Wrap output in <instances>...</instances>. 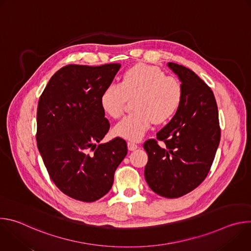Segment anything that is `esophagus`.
<instances>
[{
	"label": "esophagus",
	"instance_id": "esophagus-1",
	"mask_svg": "<svg viewBox=\"0 0 251 251\" xmlns=\"http://www.w3.org/2000/svg\"><path fill=\"white\" fill-rule=\"evenodd\" d=\"M127 145H128V149L130 151H134V150H136L138 148V145L135 144V143H133V142H128Z\"/></svg>",
	"mask_w": 251,
	"mask_h": 251
}]
</instances>
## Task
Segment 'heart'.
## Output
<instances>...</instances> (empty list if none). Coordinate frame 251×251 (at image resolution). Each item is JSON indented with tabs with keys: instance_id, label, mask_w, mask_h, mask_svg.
<instances>
[{
	"instance_id": "b5f03b06",
	"label": "heart",
	"mask_w": 251,
	"mask_h": 251,
	"mask_svg": "<svg viewBox=\"0 0 251 251\" xmlns=\"http://www.w3.org/2000/svg\"><path fill=\"white\" fill-rule=\"evenodd\" d=\"M134 111L114 129L116 135L138 141L154 122L160 125L176 112L183 99V86L174 76H167L159 67L134 64L120 77L119 85L107 86L100 95L102 109L114 119L120 118L133 99Z\"/></svg>"
}]
</instances>
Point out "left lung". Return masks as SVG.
<instances>
[{
    "mask_svg": "<svg viewBox=\"0 0 251 251\" xmlns=\"http://www.w3.org/2000/svg\"><path fill=\"white\" fill-rule=\"evenodd\" d=\"M168 65L182 81L183 99L157 138L144 143L145 178L154 193L175 199L192 192L206 177L221 141V127L210 87L193 70L174 62Z\"/></svg>",
    "mask_w": 251,
    "mask_h": 251,
    "instance_id": "left-lung-1",
    "label": "left lung"
}]
</instances>
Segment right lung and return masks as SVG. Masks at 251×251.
Segmentation results:
<instances>
[{
  "label": "right lung",
  "mask_w": 251,
  "mask_h": 251,
  "mask_svg": "<svg viewBox=\"0 0 251 251\" xmlns=\"http://www.w3.org/2000/svg\"><path fill=\"white\" fill-rule=\"evenodd\" d=\"M121 65L68 64L51 76L37 111V144L54 185L66 196L91 202L108 193L127 155L117 137L101 144L109 131L100 105Z\"/></svg>",
  "instance_id": "add662e5"
}]
</instances>
